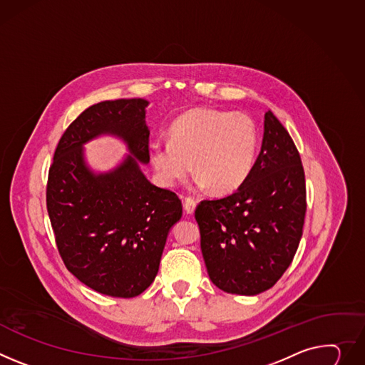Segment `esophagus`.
I'll return each instance as SVG.
<instances>
[{
  "instance_id": "34e87169",
  "label": "esophagus",
  "mask_w": 365,
  "mask_h": 365,
  "mask_svg": "<svg viewBox=\"0 0 365 365\" xmlns=\"http://www.w3.org/2000/svg\"><path fill=\"white\" fill-rule=\"evenodd\" d=\"M183 207H185L186 214H193V211H195V208H196V201H195V197H192V196H185V200H183Z\"/></svg>"
}]
</instances>
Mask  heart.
I'll return each instance as SVG.
<instances>
[{"instance_id": "heart-1", "label": "heart", "mask_w": 365, "mask_h": 365, "mask_svg": "<svg viewBox=\"0 0 365 365\" xmlns=\"http://www.w3.org/2000/svg\"><path fill=\"white\" fill-rule=\"evenodd\" d=\"M257 151V129L245 113L193 109L170 126V140H155L150 160L164 186L180 185L193 169L197 185L215 193L236 190L249 176Z\"/></svg>"}]
</instances>
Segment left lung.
<instances>
[{"mask_svg":"<svg viewBox=\"0 0 365 365\" xmlns=\"http://www.w3.org/2000/svg\"><path fill=\"white\" fill-rule=\"evenodd\" d=\"M306 178L292 138L268 110L260 153L246 180L195 210L211 281L228 294L256 295L288 269L303 236Z\"/></svg>","mask_w":365,"mask_h":365,"instance_id":"left-lung-1","label":"left lung"}]
</instances>
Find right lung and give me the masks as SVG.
Wrapping results in <instances>:
<instances>
[{
    "instance_id": "right-lung-1",
    "label": "right lung",
    "mask_w": 365,
    "mask_h": 365,
    "mask_svg": "<svg viewBox=\"0 0 365 365\" xmlns=\"http://www.w3.org/2000/svg\"><path fill=\"white\" fill-rule=\"evenodd\" d=\"M144 98H118L87 108L62 134L49 168L46 208L59 256L91 289L130 298L154 281L169 230L182 217V201L153 185L138 161H150ZM112 133L131 155L113 173L94 175L82 144Z\"/></svg>"
}]
</instances>
